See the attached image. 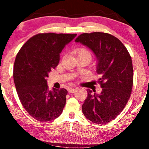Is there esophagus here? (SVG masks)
<instances>
[{
    "mask_svg": "<svg viewBox=\"0 0 149 149\" xmlns=\"http://www.w3.org/2000/svg\"><path fill=\"white\" fill-rule=\"evenodd\" d=\"M76 90V88H70L68 89V91H69V93H73V92H75V91Z\"/></svg>",
    "mask_w": 149,
    "mask_h": 149,
    "instance_id": "34e87169",
    "label": "esophagus"
}]
</instances>
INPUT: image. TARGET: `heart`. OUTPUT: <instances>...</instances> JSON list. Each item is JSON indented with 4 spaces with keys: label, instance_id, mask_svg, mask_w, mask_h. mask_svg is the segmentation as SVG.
<instances>
[{
    "label": "heart",
    "instance_id": "obj_1",
    "mask_svg": "<svg viewBox=\"0 0 149 149\" xmlns=\"http://www.w3.org/2000/svg\"><path fill=\"white\" fill-rule=\"evenodd\" d=\"M78 54H84V55H87L91 59V53L88 49L85 48H80L78 50Z\"/></svg>",
    "mask_w": 149,
    "mask_h": 149
}]
</instances>
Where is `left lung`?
<instances>
[{"label":"left lung","mask_w":149,"mask_h":149,"mask_svg":"<svg viewBox=\"0 0 149 149\" xmlns=\"http://www.w3.org/2000/svg\"><path fill=\"white\" fill-rule=\"evenodd\" d=\"M90 48L96 56L100 94L88 89V97L82 111L89 120L106 124L122 112L130 97L133 67L127 48L119 39L109 33H82L75 40Z\"/></svg>","instance_id":"obj_1"}]
</instances>
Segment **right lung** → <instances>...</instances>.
Instances as JSON below:
<instances>
[{
  "label": "right lung",
  "mask_w": 149,
  "mask_h": 149,
  "mask_svg": "<svg viewBox=\"0 0 149 149\" xmlns=\"http://www.w3.org/2000/svg\"><path fill=\"white\" fill-rule=\"evenodd\" d=\"M76 34L38 33L27 40L16 56L13 78L20 102L31 116L40 122L57 118L63 111L66 89L47 85L48 73L55 69L65 45Z\"/></svg>",
  "instance_id": "1"
}]
</instances>
